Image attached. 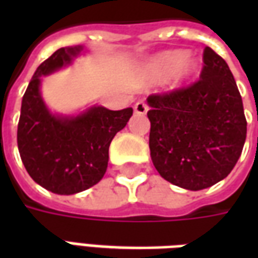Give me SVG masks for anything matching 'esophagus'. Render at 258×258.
Wrapping results in <instances>:
<instances>
[{
	"instance_id": "1",
	"label": "esophagus",
	"mask_w": 258,
	"mask_h": 258,
	"mask_svg": "<svg viewBox=\"0 0 258 258\" xmlns=\"http://www.w3.org/2000/svg\"><path fill=\"white\" fill-rule=\"evenodd\" d=\"M134 112L137 113V114H146V112H148V105H146V102H137L134 105Z\"/></svg>"
}]
</instances>
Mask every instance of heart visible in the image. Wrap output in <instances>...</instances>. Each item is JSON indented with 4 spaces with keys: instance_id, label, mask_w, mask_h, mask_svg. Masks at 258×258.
<instances>
[{
    "instance_id": "1",
    "label": "heart",
    "mask_w": 258,
    "mask_h": 258,
    "mask_svg": "<svg viewBox=\"0 0 258 258\" xmlns=\"http://www.w3.org/2000/svg\"><path fill=\"white\" fill-rule=\"evenodd\" d=\"M196 70V62L188 55L168 51L157 55L152 59L148 66V73L152 79L163 80L170 74V80L174 84H178Z\"/></svg>"
}]
</instances>
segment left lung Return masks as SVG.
Here are the masks:
<instances>
[{
  "instance_id": "8db88e82",
  "label": "left lung",
  "mask_w": 258,
  "mask_h": 258,
  "mask_svg": "<svg viewBox=\"0 0 258 258\" xmlns=\"http://www.w3.org/2000/svg\"><path fill=\"white\" fill-rule=\"evenodd\" d=\"M148 103L152 162L166 181L200 190L232 171L247 121L232 73L210 47L203 49L198 81L152 94Z\"/></svg>"
}]
</instances>
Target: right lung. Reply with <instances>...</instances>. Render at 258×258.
<instances>
[{
    "label": "right lung",
    "mask_w": 258,
    "mask_h": 258,
    "mask_svg": "<svg viewBox=\"0 0 258 258\" xmlns=\"http://www.w3.org/2000/svg\"><path fill=\"white\" fill-rule=\"evenodd\" d=\"M80 49L60 48L38 66L22 99L18 124V148L27 173L58 195L77 194L103 178L110 142L133 116L131 107L94 106L74 118L48 112L40 95V77L69 63Z\"/></svg>",
    "instance_id": "add662e5"
}]
</instances>
